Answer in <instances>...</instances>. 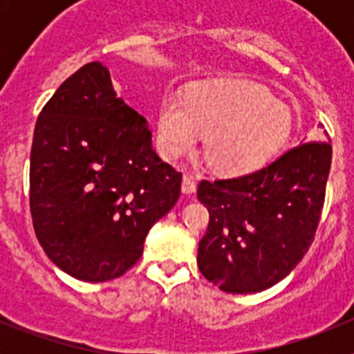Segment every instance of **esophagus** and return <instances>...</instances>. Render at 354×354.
Masks as SVG:
<instances>
[{
    "label": "esophagus",
    "instance_id": "1",
    "mask_svg": "<svg viewBox=\"0 0 354 354\" xmlns=\"http://www.w3.org/2000/svg\"><path fill=\"white\" fill-rule=\"evenodd\" d=\"M196 192V180L193 175L186 174L183 177V193L184 195H193Z\"/></svg>",
    "mask_w": 354,
    "mask_h": 354
}]
</instances>
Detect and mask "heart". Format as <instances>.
Segmentation results:
<instances>
[{"mask_svg": "<svg viewBox=\"0 0 354 354\" xmlns=\"http://www.w3.org/2000/svg\"><path fill=\"white\" fill-rule=\"evenodd\" d=\"M292 129L289 106L262 84L220 77L193 84L186 101L167 95L158 113V140L168 158H179L204 138L212 170L241 175L264 167L286 145Z\"/></svg>", "mask_w": 354, "mask_h": 354, "instance_id": "1", "label": "heart"}]
</instances>
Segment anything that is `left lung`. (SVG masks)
Returning <instances> with one entry per match:
<instances>
[{
	"instance_id": "left-lung-1",
	"label": "left lung",
	"mask_w": 354,
	"mask_h": 354,
	"mask_svg": "<svg viewBox=\"0 0 354 354\" xmlns=\"http://www.w3.org/2000/svg\"><path fill=\"white\" fill-rule=\"evenodd\" d=\"M330 167V143L310 142L252 174L202 180L196 196L209 211L196 257L202 274L232 294L283 280L314 241Z\"/></svg>"
}]
</instances>
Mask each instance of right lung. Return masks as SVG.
Returning a JSON list of instances; mask_svg holds the SVG:
<instances>
[{
  "instance_id": "obj_1",
  "label": "right lung",
  "mask_w": 354,
  "mask_h": 354,
  "mask_svg": "<svg viewBox=\"0 0 354 354\" xmlns=\"http://www.w3.org/2000/svg\"><path fill=\"white\" fill-rule=\"evenodd\" d=\"M180 180L99 62L65 80L37 118L33 228L46 255L77 280L108 282L131 270L150 227L177 204Z\"/></svg>"
}]
</instances>
